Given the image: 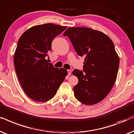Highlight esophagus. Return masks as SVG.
<instances>
[{"label":"esophagus","mask_w":134,"mask_h":134,"mask_svg":"<svg viewBox=\"0 0 134 134\" xmlns=\"http://www.w3.org/2000/svg\"><path fill=\"white\" fill-rule=\"evenodd\" d=\"M67 72H68V75L69 76L71 75V74H72V72H71V70H67Z\"/></svg>","instance_id":"obj_1"}]
</instances>
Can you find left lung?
I'll return each instance as SVG.
<instances>
[{
	"instance_id": "left-lung-1",
	"label": "left lung",
	"mask_w": 134,
	"mask_h": 134,
	"mask_svg": "<svg viewBox=\"0 0 134 134\" xmlns=\"http://www.w3.org/2000/svg\"><path fill=\"white\" fill-rule=\"evenodd\" d=\"M63 35L70 38L78 56L85 57L84 72H72L78 79L74 88L75 97L86 105L100 102L117 78L119 58L113 42L104 33L87 27H69Z\"/></svg>"
}]
</instances>
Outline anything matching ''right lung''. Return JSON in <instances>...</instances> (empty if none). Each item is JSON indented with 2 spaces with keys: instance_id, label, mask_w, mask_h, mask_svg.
I'll list each match as a JSON object with an SVG mask.
<instances>
[{
  "instance_id": "1",
  "label": "right lung",
  "mask_w": 134,
  "mask_h": 134,
  "mask_svg": "<svg viewBox=\"0 0 134 134\" xmlns=\"http://www.w3.org/2000/svg\"><path fill=\"white\" fill-rule=\"evenodd\" d=\"M66 26L48 24L32 27L19 39L14 54L17 76L25 93L39 102L48 101L56 95L67 75V70L56 68L46 59L52 41Z\"/></svg>"
}]
</instances>
